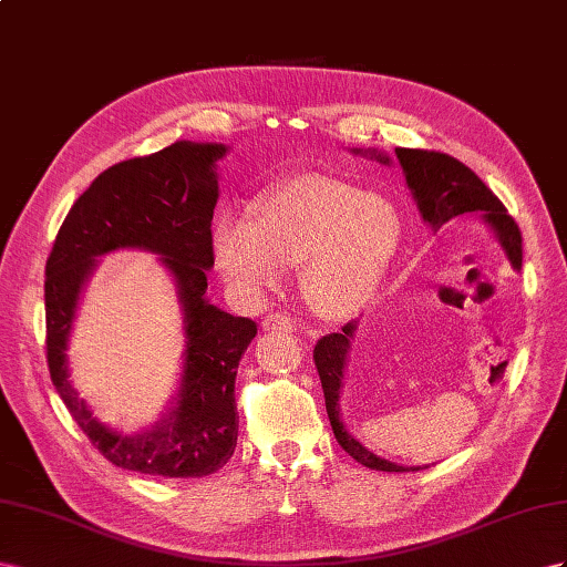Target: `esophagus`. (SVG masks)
<instances>
[{"label":"esophagus","instance_id":"34e87169","mask_svg":"<svg viewBox=\"0 0 567 567\" xmlns=\"http://www.w3.org/2000/svg\"><path fill=\"white\" fill-rule=\"evenodd\" d=\"M261 328L266 332H295V322L289 320L287 316H280V313H270L264 318Z\"/></svg>","mask_w":567,"mask_h":567}]
</instances>
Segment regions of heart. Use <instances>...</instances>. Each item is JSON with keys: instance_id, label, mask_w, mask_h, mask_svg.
<instances>
[{"instance_id": "heart-1", "label": "heart", "mask_w": 567, "mask_h": 567, "mask_svg": "<svg viewBox=\"0 0 567 567\" xmlns=\"http://www.w3.org/2000/svg\"><path fill=\"white\" fill-rule=\"evenodd\" d=\"M399 237V212L382 194L303 175L258 199L254 220L220 218L212 247L220 278L245 299L278 292L282 268L301 266L306 303L342 320L375 297Z\"/></svg>"}]
</instances>
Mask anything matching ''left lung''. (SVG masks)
<instances>
[{"label":"left lung","instance_id":"8db88e82","mask_svg":"<svg viewBox=\"0 0 567 567\" xmlns=\"http://www.w3.org/2000/svg\"><path fill=\"white\" fill-rule=\"evenodd\" d=\"M351 154L378 161L382 166H392L396 158L403 171V177H406V185L411 189V197L417 206L420 218L430 225L432 233H436L442 225L451 220L477 218L484 228L498 239L501 249H504L508 256L511 268L520 272L523 268L520 230H517L515 220L506 214L504 204L494 197L492 189L484 185L471 168L461 164V161L440 152H420V150H406V147H396L394 156H390L382 150H351ZM355 328H359V320H351L342 328V332L320 337L313 349V359L322 382V392H326V409H328L334 440L353 461H359L361 465L370 467V471H384V473L425 471L430 465H399L373 454V451L355 440L344 425L339 401H342V386H344L351 339L355 334Z\"/></svg>","mask_w":567,"mask_h":567}]
</instances>
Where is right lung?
Instances as JSON below:
<instances>
[{
	"label": "right lung",
	"instance_id": "add662e5",
	"mask_svg": "<svg viewBox=\"0 0 567 567\" xmlns=\"http://www.w3.org/2000/svg\"><path fill=\"white\" fill-rule=\"evenodd\" d=\"M228 144L181 140L152 156L111 166L80 194L44 268L47 361L61 401L104 458L154 477H204L237 446L235 375L256 322L206 297L214 268L212 220L218 161ZM156 252L176 285L184 318V365L169 406L154 426L123 433L102 424L70 382L68 342L79 299L99 258L111 250Z\"/></svg>",
	"mask_w": 567,
	"mask_h": 567
}]
</instances>
